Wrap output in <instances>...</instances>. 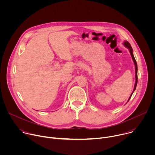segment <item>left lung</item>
Here are the masks:
<instances>
[{"mask_svg":"<svg viewBox=\"0 0 155 155\" xmlns=\"http://www.w3.org/2000/svg\"><path fill=\"white\" fill-rule=\"evenodd\" d=\"M123 44H124V45L126 47H127V48L129 50V52H130V55H131V57H132V60H133V61H134V62L135 68H136V69H135V71H136V83H135V85H134V90H133V91H132V94H130V97H129V99H128V101H129V99H130V97H131L132 94H133L134 91H135L136 88V86H137V62H136V59H135V58H134V54H133V50H132V47H131V46H130V43H129L127 41H124V43H123Z\"/></svg>","mask_w":155,"mask_h":155,"instance_id":"8db88e82","label":"left lung"}]
</instances>
